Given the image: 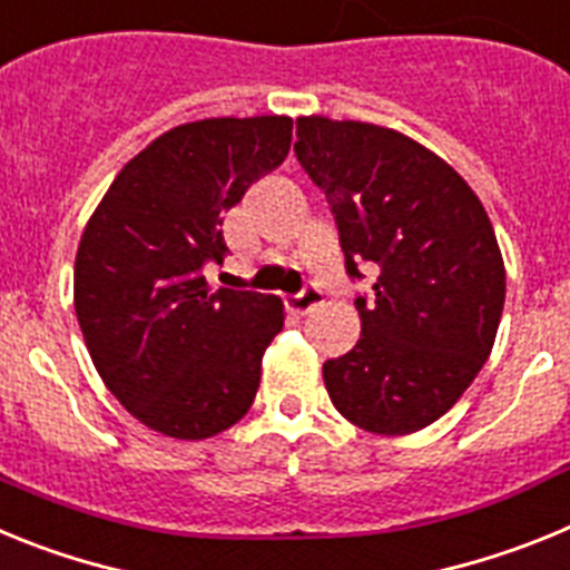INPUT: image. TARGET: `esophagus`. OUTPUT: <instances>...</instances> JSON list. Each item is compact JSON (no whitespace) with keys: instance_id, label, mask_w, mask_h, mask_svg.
Segmentation results:
<instances>
[{"instance_id":"1","label":"esophagus","mask_w":570,"mask_h":570,"mask_svg":"<svg viewBox=\"0 0 570 570\" xmlns=\"http://www.w3.org/2000/svg\"><path fill=\"white\" fill-rule=\"evenodd\" d=\"M325 302V294H322L316 285H308V288H302L299 294L288 296V308L294 311V314H311V311L316 308V305H322Z\"/></svg>"}]
</instances>
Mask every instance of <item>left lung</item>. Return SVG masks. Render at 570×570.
<instances>
[{
  "label": "left lung",
  "instance_id": "obj_1",
  "mask_svg": "<svg viewBox=\"0 0 570 570\" xmlns=\"http://www.w3.org/2000/svg\"><path fill=\"white\" fill-rule=\"evenodd\" d=\"M296 159L334 214L362 334L322 365L331 402L371 434L440 420L480 374L505 305V265L491 219L440 156L391 128L296 119Z\"/></svg>",
  "mask_w": 570,
  "mask_h": 570
}]
</instances>
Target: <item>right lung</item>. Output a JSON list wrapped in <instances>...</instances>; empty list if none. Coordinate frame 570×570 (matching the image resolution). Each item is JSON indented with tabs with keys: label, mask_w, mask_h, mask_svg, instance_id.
Instances as JSON below:
<instances>
[{
	"label": "right lung",
	"mask_w": 570,
	"mask_h": 570,
	"mask_svg": "<svg viewBox=\"0 0 570 570\" xmlns=\"http://www.w3.org/2000/svg\"><path fill=\"white\" fill-rule=\"evenodd\" d=\"M294 119H203L136 154L90 216L73 308L110 394L142 425L208 440L254 405L262 354L282 331L276 296L208 291L223 265L225 210L279 168Z\"/></svg>",
	"instance_id": "add662e5"
}]
</instances>
